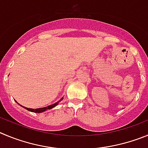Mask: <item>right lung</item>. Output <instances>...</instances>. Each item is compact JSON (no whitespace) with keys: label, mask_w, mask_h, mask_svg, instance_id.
Listing matches in <instances>:
<instances>
[{"label":"right lung","mask_w":148,"mask_h":148,"mask_svg":"<svg viewBox=\"0 0 148 148\" xmlns=\"http://www.w3.org/2000/svg\"><path fill=\"white\" fill-rule=\"evenodd\" d=\"M62 99H60V100L58 101V102H55V103H54V104H52V105H51V106H47V107L40 108H36V109L28 108H26V107H25V108H26V110H29V111H32V112H34V113H41V112H43V111H45V110H49V109H51V108H52L55 107V106H57V105H58V102H60V101L62 100Z\"/></svg>","instance_id":"1"}]
</instances>
